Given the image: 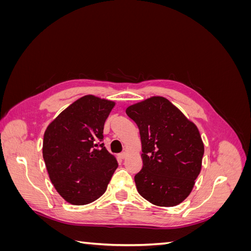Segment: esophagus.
<instances>
[{
	"instance_id": "esophagus-1",
	"label": "esophagus",
	"mask_w": 251,
	"mask_h": 251,
	"mask_svg": "<svg viewBox=\"0 0 251 251\" xmlns=\"http://www.w3.org/2000/svg\"><path fill=\"white\" fill-rule=\"evenodd\" d=\"M118 157H119L120 159H123V160H124V159H126V153H121V154L118 155Z\"/></svg>"
}]
</instances>
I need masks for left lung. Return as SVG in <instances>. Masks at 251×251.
<instances>
[{
    "instance_id": "1",
    "label": "left lung",
    "mask_w": 251,
    "mask_h": 251,
    "mask_svg": "<svg viewBox=\"0 0 251 251\" xmlns=\"http://www.w3.org/2000/svg\"><path fill=\"white\" fill-rule=\"evenodd\" d=\"M126 115L137 125L142 170L137 191L157 206H176L187 198L199 176L204 146L197 126L164 97L130 105Z\"/></svg>"
}]
</instances>
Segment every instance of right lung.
Returning a JSON list of instances; mask_svg holds the SVG:
<instances>
[{
  "instance_id": "obj_1",
  "label": "right lung",
  "mask_w": 251,
  "mask_h": 251,
  "mask_svg": "<svg viewBox=\"0 0 251 251\" xmlns=\"http://www.w3.org/2000/svg\"><path fill=\"white\" fill-rule=\"evenodd\" d=\"M113 101L87 95L70 104L44 134L43 158L57 193L74 205L105 192L118 163L102 143Z\"/></svg>"
}]
</instances>
